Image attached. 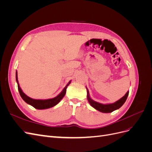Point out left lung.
I'll return each instance as SVG.
<instances>
[{
  "instance_id": "obj_1",
  "label": "left lung",
  "mask_w": 152,
  "mask_h": 152,
  "mask_svg": "<svg viewBox=\"0 0 152 152\" xmlns=\"http://www.w3.org/2000/svg\"><path fill=\"white\" fill-rule=\"evenodd\" d=\"M87 89V100L91 104V107H93L96 110H98V111L102 112V113H111L115 110H116L118 108H120L126 102V101L127 98V96L129 95V91H127L126 94L124 95L122 98L118 99L117 102L113 103L110 104H102L98 102H96L93 99H92L89 96V93L88 89Z\"/></svg>"
}]
</instances>
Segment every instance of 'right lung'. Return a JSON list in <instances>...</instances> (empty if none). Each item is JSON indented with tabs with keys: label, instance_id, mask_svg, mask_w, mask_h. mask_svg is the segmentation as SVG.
Returning a JSON list of instances; mask_svg holds the SVG:
<instances>
[{
	"label": "right lung",
	"instance_id": "add662e5",
	"mask_svg": "<svg viewBox=\"0 0 152 152\" xmlns=\"http://www.w3.org/2000/svg\"><path fill=\"white\" fill-rule=\"evenodd\" d=\"M16 80L18 84V91H19L20 94L22 99H23L25 102L28 104H30L32 107H34L36 109L38 110H44V109H48L49 108H51L54 107L55 105H56L60 101L63 99V98L65 96L66 91V88L68 86V85L70 84L71 80L68 82L67 85L65 87V88L63 89V91L59 93L57 96L55 98H51V99H32L28 96H26L23 91L21 90V87L20 86L19 83H18V72H16Z\"/></svg>",
	"mask_w": 152,
	"mask_h": 152
}]
</instances>
